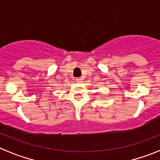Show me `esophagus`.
I'll list each match as a JSON object with an SVG mask.
<instances>
[{
    "instance_id": "1",
    "label": "esophagus",
    "mask_w": 160,
    "mask_h": 160,
    "mask_svg": "<svg viewBox=\"0 0 160 160\" xmlns=\"http://www.w3.org/2000/svg\"><path fill=\"white\" fill-rule=\"evenodd\" d=\"M75 80L77 83H81L82 82V79L80 78V77H77V78H76Z\"/></svg>"
}]
</instances>
